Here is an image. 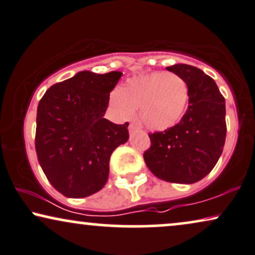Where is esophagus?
<instances>
[{
  "mask_svg": "<svg viewBox=\"0 0 255 255\" xmlns=\"http://www.w3.org/2000/svg\"><path fill=\"white\" fill-rule=\"evenodd\" d=\"M128 129H129V131H135V130L140 129V128H138V126H137V125H135V124H130L129 126H128Z\"/></svg>",
  "mask_w": 255,
  "mask_h": 255,
  "instance_id": "obj_1",
  "label": "esophagus"
}]
</instances>
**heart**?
<instances>
[{
	"label": "heart",
	"instance_id": "1",
	"mask_svg": "<svg viewBox=\"0 0 255 255\" xmlns=\"http://www.w3.org/2000/svg\"><path fill=\"white\" fill-rule=\"evenodd\" d=\"M188 86L174 73L154 72L128 79L112 93L111 105L121 119H138L153 130H165L181 120L188 104Z\"/></svg>",
	"mask_w": 255,
	"mask_h": 255
}]
</instances>
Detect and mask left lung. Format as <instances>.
<instances>
[{
  "label": "left lung",
  "mask_w": 255,
  "mask_h": 255,
  "mask_svg": "<svg viewBox=\"0 0 255 255\" xmlns=\"http://www.w3.org/2000/svg\"><path fill=\"white\" fill-rule=\"evenodd\" d=\"M167 70L181 76L188 86V108L179 124L149 133L150 147L144 162L161 180L194 183L217 165L226 140V105L217 83L201 69L174 64Z\"/></svg>",
  "instance_id": "1"
}]
</instances>
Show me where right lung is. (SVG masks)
Returning a JSON list of instances; mask_svg holds the SVG:
<instances>
[{
  "label": "right lung",
  "instance_id": "right-lung-1",
  "mask_svg": "<svg viewBox=\"0 0 255 255\" xmlns=\"http://www.w3.org/2000/svg\"><path fill=\"white\" fill-rule=\"evenodd\" d=\"M120 72L77 73L55 83L37 106L35 149L48 181L67 198H86L106 185L109 159L127 142L128 122L104 118Z\"/></svg>",
  "mask_w": 255,
  "mask_h": 255
}]
</instances>
